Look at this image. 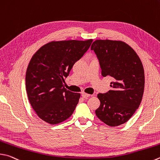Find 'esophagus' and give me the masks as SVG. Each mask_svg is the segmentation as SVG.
<instances>
[{
    "instance_id": "1",
    "label": "esophagus",
    "mask_w": 160,
    "mask_h": 160,
    "mask_svg": "<svg viewBox=\"0 0 160 160\" xmlns=\"http://www.w3.org/2000/svg\"><path fill=\"white\" fill-rule=\"evenodd\" d=\"M90 96H91V95L89 94H86V93H85V92L82 93V97L83 98H88V97H90Z\"/></svg>"
}]
</instances>
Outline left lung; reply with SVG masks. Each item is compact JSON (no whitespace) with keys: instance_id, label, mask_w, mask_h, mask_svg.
I'll return each mask as SVG.
<instances>
[{"instance_id":"8db88e82","label":"left lung","mask_w":160,"mask_h":160,"mask_svg":"<svg viewBox=\"0 0 160 160\" xmlns=\"http://www.w3.org/2000/svg\"><path fill=\"white\" fill-rule=\"evenodd\" d=\"M91 50L99 61L102 76L112 79V89L97 95L101 103L96 115L107 125L119 126L140 106L145 86L143 64L133 49L122 41L97 40Z\"/></svg>"}]
</instances>
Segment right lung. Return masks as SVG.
Instances as JSON below:
<instances>
[{"instance_id": "right-lung-1", "label": "right lung", "mask_w": 160, "mask_h": 160, "mask_svg": "<svg viewBox=\"0 0 160 160\" xmlns=\"http://www.w3.org/2000/svg\"><path fill=\"white\" fill-rule=\"evenodd\" d=\"M92 41H52L32 57L26 73V89L32 108L43 121L57 124L72 114L80 94L68 91L63 83Z\"/></svg>"}]
</instances>
